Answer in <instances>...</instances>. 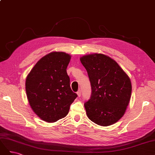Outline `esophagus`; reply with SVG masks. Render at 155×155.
Segmentation results:
<instances>
[{"label": "esophagus", "instance_id": "1", "mask_svg": "<svg viewBox=\"0 0 155 155\" xmlns=\"http://www.w3.org/2000/svg\"><path fill=\"white\" fill-rule=\"evenodd\" d=\"M77 94L78 96V97H80L81 95V90H79L78 92H77Z\"/></svg>", "mask_w": 155, "mask_h": 155}]
</instances>
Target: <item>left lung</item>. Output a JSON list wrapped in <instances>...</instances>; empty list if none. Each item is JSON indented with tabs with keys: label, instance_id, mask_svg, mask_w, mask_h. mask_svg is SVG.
<instances>
[{
	"label": "left lung",
	"instance_id": "obj_1",
	"mask_svg": "<svg viewBox=\"0 0 155 155\" xmlns=\"http://www.w3.org/2000/svg\"><path fill=\"white\" fill-rule=\"evenodd\" d=\"M91 85L90 99L84 104L88 118L94 123L109 126L122 117L130 99L129 76L114 60L101 54L80 58Z\"/></svg>",
	"mask_w": 155,
	"mask_h": 155
}]
</instances>
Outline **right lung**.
<instances>
[{
	"label": "right lung",
	"mask_w": 155,
	"mask_h": 155,
	"mask_svg": "<svg viewBox=\"0 0 155 155\" xmlns=\"http://www.w3.org/2000/svg\"><path fill=\"white\" fill-rule=\"evenodd\" d=\"M70 55L54 51L42 58L26 80V92L32 110L46 122L66 116L78 97L70 86L67 68Z\"/></svg>",
	"instance_id": "right-lung-1"
}]
</instances>
